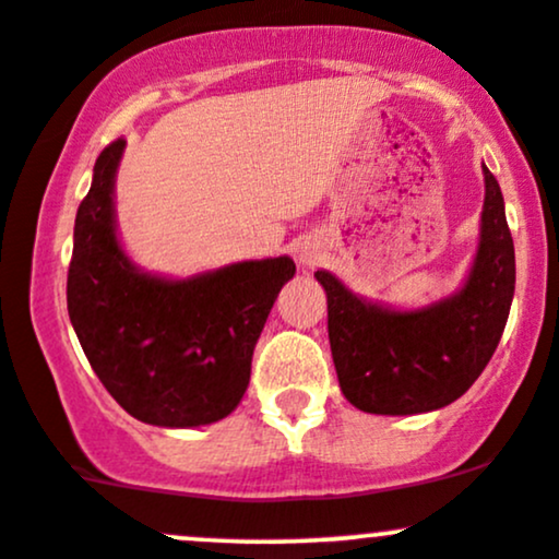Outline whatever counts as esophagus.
Segmentation results:
<instances>
[{
    "mask_svg": "<svg viewBox=\"0 0 559 559\" xmlns=\"http://www.w3.org/2000/svg\"><path fill=\"white\" fill-rule=\"evenodd\" d=\"M316 260H318L316 249H310V247H301L299 249V262H301V265H316Z\"/></svg>",
    "mask_w": 559,
    "mask_h": 559,
    "instance_id": "1",
    "label": "esophagus"
}]
</instances>
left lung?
Segmentation results:
<instances>
[{
  "instance_id": "obj_1",
  "label": "left lung",
  "mask_w": 559,
  "mask_h": 559,
  "mask_svg": "<svg viewBox=\"0 0 559 559\" xmlns=\"http://www.w3.org/2000/svg\"><path fill=\"white\" fill-rule=\"evenodd\" d=\"M480 243L463 292L415 312L370 305L318 271L329 297L338 386L362 413H431L463 396L489 365L515 294V247L497 178L484 165Z\"/></svg>"
}]
</instances>
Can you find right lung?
<instances>
[{"label": "right lung", "mask_w": 559, "mask_h": 559, "mask_svg": "<svg viewBox=\"0 0 559 559\" xmlns=\"http://www.w3.org/2000/svg\"><path fill=\"white\" fill-rule=\"evenodd\" d=\"M126 141L102 150L83 197L68 267V316L88 365L141 423L207 426L234 413L249 386L254 344L288 258L236 262L189 281L136 271L120 249L112 181Z\"/></svg>", "instance_id": "add662e5"}]
</instances>
